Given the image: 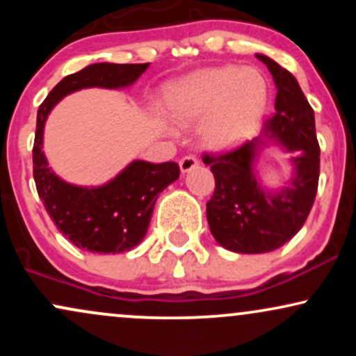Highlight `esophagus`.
<instances>
[{
	"mask_svg": "<svg viewBox=\"0 0 356 356\" xmlns=\"http://www.w3.org/2000/svg\"><path fill=\"white\" fill-rule=\"evenodd\" d=\"M197 164L199 161L194 157V155H184L181 161H179V165H181L182 172H189V170L194 169Z\"/></svg>",
	"mask_w": 356,
	"mask_h": 356,
	"instance_id": "1",
	"label": "esophagus"
}]
</instances>
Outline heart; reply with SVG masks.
I'll return each mask as SVG.
<instances>
[{
    "label": "heart",
    "mask_w": 356,
    "mask_h": 356,
    "mask_svg": "<svg viewBox=\"0 0 356 356\" xmlns=\"http://www.w3.org/2000/svg\"><path fill=\"white\" fill-rule=\"evenodd\" d=\"M268 104V83L254 68L220 67L204 70L175 88L170 110L181 124L206 117L202 138L224 149L254 129Z\"/></svg>",
    "instance_id": "1"
}]
</instances>
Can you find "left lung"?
<instances>
[{"label": "left lung", "mask_w": 356, "mask_h": 356, "mask_svg": "<svg viewBox=\"0 0 356 356\" xmlns=\"http://www.w3.org/2000/svg\"><path fill=\"white\" fill-rule=\"evenodd\" d=\"M276 83L275 112L264 122L269 137H276L296 155L291 187L268 194L252 175V159L259 138L226 152H204L216 189L207 202V222L222 248L244 254H259L281 248L303 227L312 211L320 179V145L314 112L295 76L276 61L257 55Z\"/></svg>", "instance_id": "left-lung-1"}]
</instances>
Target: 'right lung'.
Returning <instances> with one entry per match:
<instances>
[{
	"mask_svg": "<svg viewBox=\"0 0 356 356\" xmlns=\"http://www.w3.org/2000/svg\"><path fill=\"white\" fill-rule=\"evenodd\" d=\"M149 63H93L65 76L38 108L33 144V177L44 209L76 248L115 254L130 251L145 238L159 192L177 181L175 162L136 161L102 187H76L56 177L42 152L43 125L50 110L80 88H120L134 83Z\"/></svg>",
	"mask_w": 356,
	"mask_h": 356,
	"instance_id": "add662e5",
	"label": "right lung"
}]
</instances>
